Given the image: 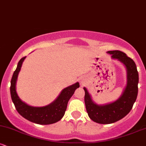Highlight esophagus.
<instances>
[{
  "instance_id": "34e87169",
  "label": "esophagus",
  "mask_w": 146,
  "mask_h": 146,
  "mask_svg": "<svg viewBox=\"0 0 146 146\" xmlns=\"http://www.w3.org/2000/svg\"><path fill=\"white\" fill-rule=\"evenodd\" d=\"M81 83H82V84H83V82H81Z\"/></svg>"
}]
</instances>
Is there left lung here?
I'll list each match as a JSON object with an SVG mask.
<instances>
[{"mask_svg": "<svg viewBox=\"0 0 146 146\" xmlns=\"http://www.w3.org/2000/svg\"><path fill=\"white\" fill-rule=\"evenodd\" d=\"M112 58L117 59L125 64L127 69L128 82L123 94L119 100L107 105L99 106L92 101L86 88L84 102L88 117L93 121L102 124L115 123L123 118L130 113L138 94L139 73L133 60L120 51H110Z\"/></svg>", "mask_w": 146, "mask_h": 146, "instance_id": "1", "label": "left lung"}]
</instances>
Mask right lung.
I'll list each match as a JSON object with an SVG mask.
<instances>
[{
	"mask_svg": "<svg viewBox=\"0 0 146 146\" xmlns=\"http://www.w3.org/2000/svg\"><path fill=\"white\" fill-rule=\"evenodd\" d=\"M25 58L26 57H23L18 62L17 68L14 72L11 80L10 93L15 108L22 117L38 124L48 125L60 121L64 115L68 100L73 95L75 90L80 87V84L77 82L64 88L58 98L51 104L44 107H33L28 106L20 100L16 91V83L18 75Z\"/></svg>",
	"mask_w": 146,
	"mask_h": 146,
	"instance_id": "obj_1",
	"label": "right lung"
}]
</instances>
